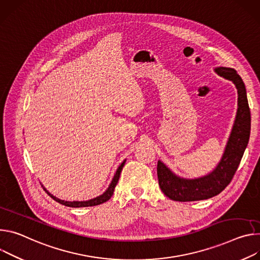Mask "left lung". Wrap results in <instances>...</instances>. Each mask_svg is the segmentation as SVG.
Here are the masks:
<instances>
[{
  "mask_svg": "<svg viewBox=\"0 0 260 260\" xmlns=\"http://www.w3.org/2000/svg\"><path fill=\"white\" fill-rule=\"evenodd\" d=\"M215 72L223 78L233 81L238 90V111L235 124L220 162L209 175L197 179H184L172 172L160 160L158 161L157 175L159 186L162 192L172 200H203L222 192L232 182L249 142L251 113L245 83L233 68L218 67L215 69Z\"/></svg>",
  "mask_w": 260,
  "mask_h": 260,
  "instance_id": "1",
  "label": "left lung"
}]
</instances>
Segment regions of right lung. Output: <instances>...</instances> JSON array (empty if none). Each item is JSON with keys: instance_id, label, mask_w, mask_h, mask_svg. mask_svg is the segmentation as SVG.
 I'll return each instance as SVG.
<instances>
[{"instance_id": "1", "label": "right lung", "mask_w": 260, "mask_h": 260, "mask_svg": "<svg viewBox=\"0 0 260 260\" xmlns=\"http://www.w3.org/2000/svg\"><path fill=\"white\" fill-rule=\"evenodd\" d=\"M125 162L126 160L123 161V163L119 166V168L117 169V171H115L114 174V177L109 185V187L107 188V190L100 196L98 197H95L93 199H90V200H85V201H65V200H62V199H59L57 197L53 196L52 194H50L43 186V189L45 192H47V194L52 198L54 199L56 203H59L61 205H64L66 207H70V208H83V207H94V206H98V205H101L103 203H105V201H107L113 194V191H114V188L115 186H117L118 182H119V179H120V175H121V171L125 165Z\"/></svg>"}]
</instances>
